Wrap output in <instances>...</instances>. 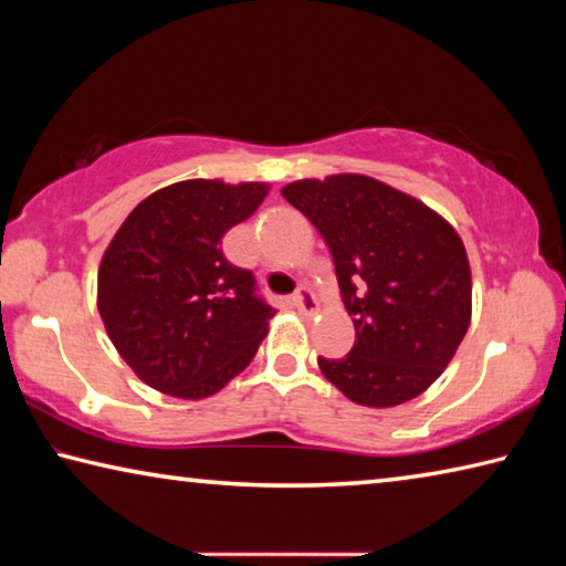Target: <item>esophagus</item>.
Segmentation results:
<instances>
[{
  "label": "esophagus",
  "instance_id": "34e87169",
  "mask_svg": "<svg viewBox=\"0 0 566 566\" xmlns=\"http://www.w3.org/2000/svg\"><path fill=\"white\" fill-rule=\"evenodd\" d=\"M292 306L300 314H304V317H312V314H317L319 302H317V296H314L310 290H300V292L292 296Z\"/></svg>",
  "mask_w": 566,
  "mask_h": 566
}]
</instances>
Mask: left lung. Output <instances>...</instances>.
<instances>
[{
	"label": "left lung",
	"instance_id": "8db88e82",
	"mask_svg": "<svg viewBox=\"0 0 566 566\" xmlns=\"http://www.w3.org/2000/svg\"><path fill=\"white\" fill-rule=\"evenodd\" d=\"M282 197L319 229L354 322L344 359L319 369L354 405L387 409L439 379L472 319V270L457 229L364 175L300 179Z\"/></svg>",
	"mask_w": 566,
	"mask_h": 566
}]
</instances>
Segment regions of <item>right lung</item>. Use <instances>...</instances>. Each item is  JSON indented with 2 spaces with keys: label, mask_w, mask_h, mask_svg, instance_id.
I'll return each mask as SVG.
<instances>
[{
  "label": "right lung",
  "mask_w": 566,
  "mask_h": 566,
  "mask_svg": "<svg viewBox=\"0 0 566 566\" xmlns=\"http://www.w3.org/2000/svg\"><path fill=\"white\" fill-rule=\"evenodd\" d=\"M266 195L264 181H177L134 207L114 234L97 274L99 317L151 389L212 397L254 359L276 312L219 244Z\"/></svg>",
  "instance_id": "obj_1"
}]
</instances>
